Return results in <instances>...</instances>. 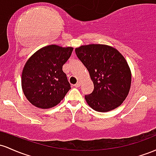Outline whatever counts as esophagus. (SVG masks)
Masks as SVG:
<instances>
[{"mask_svg":"<svg viewBox=\"0 0 156 156\" xmlns=\"http://www.w3.org/2000/svg\"><path fill=\"white\" fill-rule=\"evenodd\" d=\"M80 85H81V83H80V82H78L77 83H76V84H75V85H74V86L76 87H79L80 86Z\"/></svg>","mask_w":156,"mask_h":156,"instance_id":"34e87169","label":"esophagus"}]
</instances>
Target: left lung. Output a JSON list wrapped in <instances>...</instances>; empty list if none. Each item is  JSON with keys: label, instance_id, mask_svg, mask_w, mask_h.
Returning <instances> with one entry per match:
<instances>
[{"label": "left lung", "instance_id": "8db88e82", "mask_svg": "<svg viewBox=\"0 0 156 156\" xmlns=\"http://www.w3.org/2000/svg\"><path fill=\"white\" fill-rule=\"evenodd\" d=\"M78 58L88 70L94 90L85 96L87 105L98 112L119 107L128 95L131 71L116 48L104 44H89L75 48Z\"/></svg>", "mask_w": 156, "mask_h": 156}]
</instances>
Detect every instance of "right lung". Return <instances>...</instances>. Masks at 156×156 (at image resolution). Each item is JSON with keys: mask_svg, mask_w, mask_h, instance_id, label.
<instances>
[{"mask_svg": "<svg viewBox=\"0 0 156 156\" xmlns=\"http://www.w3.org/2000/svg\"><path fill=\"white\" fill-rule=\"evenodd\" d=\"M73 47L49 45L28 59L21 76V86L29 102L41 109L58 105L71 89L62 66L71 57Z\"/></svg>", "mask_w": 156, "mask_h": 156, "instance_id": "right-lung-1", "label": "right lung"}]
</instances>
